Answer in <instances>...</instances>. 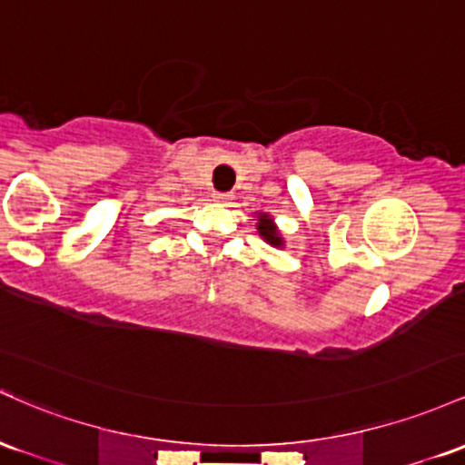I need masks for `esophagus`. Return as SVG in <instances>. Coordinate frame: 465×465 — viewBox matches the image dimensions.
<instances>
[{
  "instance_id": "1",
  "label": "esophagus",
  "mask_w": 465,
  "mask_h": 465,
  "mask_svg": "<svg viewBox=\"0 0 465 465\" xmlns=\"http://www.w3.org/2000/svg\"><path fill=\"white\" fill-rule=\"evenodd\" d=\"M213 197H215V202H231L232 200L231 193H215Z\"/></svg>"
}]
</instances>
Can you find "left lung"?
Wrapping results in <instances>:
<instances>
[{
    "mask_svg": "<svg viewBox=\"0 0 465 465\" xmlns=\"http://www.w3.org/2000/svg\"><path fill=\"white\" fill-rule=\"evenodd\" d=\"M259 232H261V237L268 239L270 243H274V246H281V239L276 237V228L272 226V222H270V219H265V217L261 219Z\"/></svg>",
    "mask_w": 465,
    "mask_h": 465,
    "instance_id": "obj_1",
    "label": "left lung"
}]
</instances>
